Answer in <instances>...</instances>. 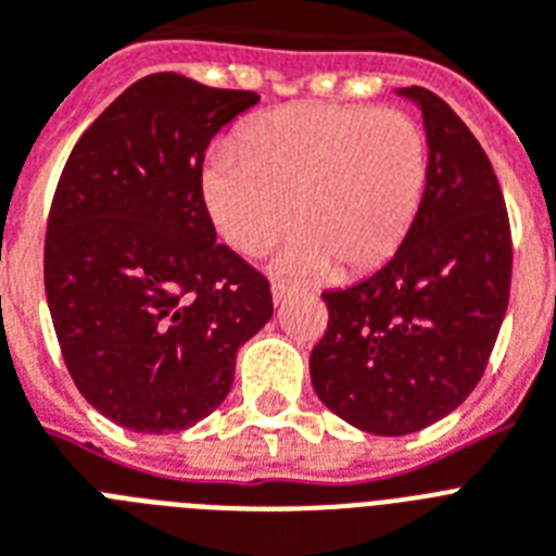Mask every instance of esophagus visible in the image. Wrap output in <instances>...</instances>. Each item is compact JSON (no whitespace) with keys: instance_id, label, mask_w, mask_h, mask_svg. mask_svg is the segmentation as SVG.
<instances>
[{"instance_id":"esophagus-1","label":"esophagus","mask_w":556,"mask_h":556,"mask_svg":"<svg viewBox=\"0 0 556 556\" xmlns=\"http://www.w3.org/2000/svg\"><path fill=\"white\" fill-rule=\"evenodd\" d=\"M292 295H295V287H289V283H283V281L273 283V301H275V304H287Z\"/></svg>"}]
</instances>
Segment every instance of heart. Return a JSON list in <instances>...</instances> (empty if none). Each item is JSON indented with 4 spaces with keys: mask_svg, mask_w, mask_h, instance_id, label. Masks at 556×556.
<instances>
[{
    "mask_svg": "<svg viewBox=\"0 0 556 556\" xmlns=\"http://www.w3.org/2000/svg\"><path fill=\"white\" fill-rule=\"evenodd\" d=\"M432 178L424 127L401 110L287 104L250 122L236 147L201 169L213 227L241 255H258L292 224L275 267L289 275L369 273L415 229Z\"/></svg>",
    "mask_w": 556,
    "mask_h": 556,
    "instance_id": "1",
    "label": "heart"
}]
</instances>
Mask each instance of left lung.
<instances>
[{
  "label": "left lung",
  "mask_w": 556,
  "mask_h": 556,
  "mask_svg": "<svg viewBox=\"0 0 556 556\" xmlns=\"http://www.w3.org/2000/svg\"><path fill=\"white\" fill-rule=\"evenodd\" d=\"M394 93L424 113L426 204L392 261L320 295L329 327L309 355L324 406L383 438L420 432L469 397L511 289V229L489 155L432 90Z\"/></svg>",
  "instance_id": "8db88e82"
}]
</instances>
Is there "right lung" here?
Instances as JSON below:
<instances>
[{"label":"right lung","instance_id":"obj_1","mask_svg":"<svg viewBox=\"0 0 556 556\" xmlns=\"http://www.w3.org/2000/svg\"><path fill=\"white\" fill-rule=\"evenodd\" d=\"M250 90L178 73L130 85L85 130L45 236V295L85 401L144 434L213 415L238 350L273 318L269 281L224 244L201 201L213 136Z\"/></svg>","mask_w":556,"mask_h":556}]
</instances>
